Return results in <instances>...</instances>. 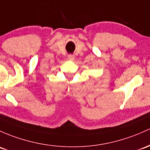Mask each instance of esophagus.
Returning <instances> with one entry per match:
<instances>
[{
  "mask_svg": "<svg viewBox=\"0 0 150 150\" xmlns=\"http://www.w3.org/2000/svg\"><path fill=\"white\" fill-rule=\"evenodd\" d=\"M68 59L70 61H74V59H75V56L74 55H71V54H70V55L68 56Z\"/></svg>",
  "mask_w": 150,
  "mask_h": 150,
  "instance_id": "obj_1",
  "label": "esophagus"
}]
</instances>
